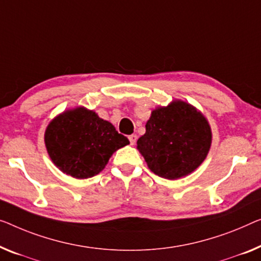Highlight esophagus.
Wrapping results in <instances>:
<instances>
[{"label":"esophagus","instance_id":"34e87169","mask_svg":"<svg viewBox=\"0 0 261 261\" xmlns=\"http://www.w3.org/2000/svg\"><path fill=\"white\" fill-rule=\"evenodd\" d=\"M129 141H130L131 145H135L136 141H137V136H136V135H130L129 136Z\"/></svg>","mask_w":261,"mask_h":261}]
</instances>
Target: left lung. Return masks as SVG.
I'll use <instances>...</instances> for the list:
<instances>
[{
  "instance_id": "1",
  "label": "left lung",
  "mask_w": 261,
  "mask_h": 261,
  "mask_svg": "<svg viewBox=\"0 0 261 261\" xmlns=\"http://www.w3.org/2000/svg\"><path fill=\"white\" fill-rule=\"evenodd\" d=\"M137 149L154 174L178 179L193 172L207 155L212 132L207 119L191 104L173 100L154 109Z\"/></svg>"
}]
</instances>
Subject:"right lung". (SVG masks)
<instances>
[{"instance_id":"add662e5","label":"right lung","mask_w":261,"mask_h":261,"mask_svg":"<svg viewBox=\"0 0 261 261\" xmlns=\"http://www.w3.org/2000/svg\"><path fill=\"white\" fill-rule=\"evenodd\" d=\"M44 142L54 164L77 179L98 174L112 153L130 143L110 122L83 107L54 118L45 130Z\"/></svg>"}]
</instances>
